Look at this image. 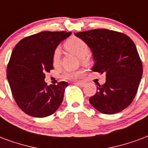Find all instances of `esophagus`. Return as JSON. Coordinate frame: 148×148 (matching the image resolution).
<instances>
[{"mask_svg":"<svg viewBox=\"0 0 148 148\" xmlns=\"http://www.w3.org/2000/svg\"><path fill=\"white\" fill-rule=\"evenodd\" d=\"M74 85H79V86H82V87L85 85V83L81 82H75V83H74Z\"/></svg>","mask_w":148,"mask_h":148,"instance_id":"obj_1","label":"esophagus"}]
</instances>
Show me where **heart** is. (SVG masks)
Masks as SVG:
<instances>
[{
	"instance_id": "1",
	"label": "heart",
	"mask_w": 148,
	"mask_h": 148,
	"mask_svg": "<svg viewBox=\"0 0 148 148\" xmlns=\"http://www.w3.org/2000/svg\"><path fill=\"white\" fill-rule=\"evenodd\" d=\"M64 47L68 52L76 55L82 60H85V57L89 53V47L85 41L78 38H71L64 43ZM60 51L59 49H56L54 51L52 56V63L54 66H58L60 63ZM83 71L82 70L79 71H68L64 73L63 77L66 79L75 80L81 77Z\"/></svg>"
}]
</instances>
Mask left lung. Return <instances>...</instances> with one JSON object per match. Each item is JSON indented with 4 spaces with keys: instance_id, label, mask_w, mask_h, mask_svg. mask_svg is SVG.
Here are the masks:
<instances>
[{
    "instance_id": "8db88e82",
    "label": "left lung",
    "mask_w": 148,
    "mask_h": 148,
    "mask_svg": "<svg viewBox=\"0 0 148 148\" xmlns=\"http://www.w3.org/2000/svg\"><path fill=\"white\" fill-rule=\"evenodd\" d=\"M87 44L95 61L92 70L106 74V82L89 98L92 106L106 114L119 113L135 97L143 65L132 39L122 33L96 29L75 33Z\"/></svg>"
}]
</instances>
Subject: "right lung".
Instances as JSON below:
<instances>
[{"label": "right lung", "mask_w": 148, "mask_h": 148, "mask_svg": "<svg viewBox=\"0 0 148 148\" xmlns=\"http://www.w3.org/2000/svg\"><path fill=\"white\" fill-rule=\"evenodd\" d=\"M71 34L65 31L38 33L23 38L13 49L7 78L16 103L27 114L45 118L62 103L68 84L47 85L45 74L53 69L52 56L59 44Z\"/></svg>", "instance_id": "obj_1"}]
</instances>
